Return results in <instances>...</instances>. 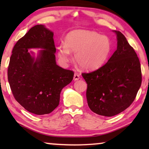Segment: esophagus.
I'll return each mask as SVG.
<instances>
[{"instance_id": "34e87169", "label": "esophagus", "mask_w": 149, "mask_h": 149, "mask_svg": "<svg viewBox=\"0 0 149 149\" xmlns=\"http://www.w3.org/2000/svg\"><path fill=\"white\" fill-rule=\"evenodd\" d=\"M79 79H80V76H79V74H78V73L75 72L74 74V80L77 81V80H79Z\"/></svg>"}]
</instances>
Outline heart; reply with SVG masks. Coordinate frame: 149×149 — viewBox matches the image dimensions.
<instances>
[{
    "label": "heart",
    "mask_w": 149,
    "mask_h": 149,
    "mask_svg": "<svg viewBox=\"0 0 149 149\" xmlns=\"http://www.w3.org/2000/svg\"><path fill=\"white\" fill-rule=\"evenodd\" d=\"M112 49V43L107 36L88 30L71 32L65 38V45L58 47V57L66 64L75 52L74 60L84 70H94L104 64Z\"/></svg>",
    "instance_id": "heart-1"
}]
</instances>
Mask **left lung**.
<instances>
[{
	"label": "left lung",
	"instance_id": "1",
	"mask_svg": "<svg viewBox=\"0 0 149 149\" xmlns=\"http://www.w3.org/2000/svg\"><path fill=\"white\" fill-rule=\"evenodd\" d=\"M115 32L117 48L104 65L91 72H83L87 89L88 106L105 117L119 114L136 98L142 83L140 63L134 48L119 31Z\"/></svg>",
	"mask_w": 149,
	"mask_h": 149
}]
</instances>
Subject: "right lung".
<instances>
[{
  "label": "right lung",
  "mask_w": 149,
  "mask_h": 149,
  "mask_svg": "<svg viewBox=\"0 0 149 149\" xmlns=\"http://www.w3.org/2000/svg\"><path fill=\"white\" fill-rule=\"evenodd\" d=\"M54 33L43 25L30 28L18 40L8 66V81L14 97L28 112L49 114L58 107L60 93L72 81L74 72L56 64ZM42 49L36 59L28 49Z\"/></svg>",
  "instance_id": "add662e5"
}]
</instances>
